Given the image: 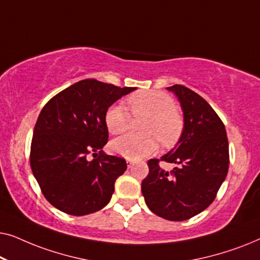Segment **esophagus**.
<instances>
[{
    "label": "esophagus",
    "instance_id": "obj_1",
    "mask_svg": "<svg viewBox=\"0 0 260 260\" xmlns=\"http://www.w3.org/2000/svg\"><path fill=\"white\" fill-rule=\"evenodd\" d=\"M126 163H127V168H131V167H133V161H131V159H126Z\"/></svg>",
    "mask_w": 260,
    "mask_h": 260
}]
</instances>
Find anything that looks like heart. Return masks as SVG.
<instances>
[{"label": "heart", "instance_id": "obj_1", "mask_svg": "<svg viewBox=\"0 0 260 260\" xmlns=\"http://www.w3.org/2000/svg\"><path fill=\"white\" fill-rule=\"evenodd\" d=\"M127 104L134 116H147L141 124V131L144 134H127L113 140L110 147L115 154L140 159L155 152L158 141L163 147H170L179 141L183 118L169 94L154 90L137 92L127 98ZM104 120L110 134L119 135L129 127L130 116L122 104H113L106 110Z\"/></svg>", "mask_w": 260, "mask_h": 260}]
</instances>
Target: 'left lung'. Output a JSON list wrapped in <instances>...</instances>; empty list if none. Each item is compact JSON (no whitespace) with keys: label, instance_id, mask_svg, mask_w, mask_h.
Here are the masks:
<instances>
[{"label":"left lung","instance_id":"8db88e82","mask_svg":"<svg viewBox=\"0 0 260 260\" xmlns=\"http://www.w3.org/2000/svg\"><path fill=\"white\" fill-rule=\"evenodd\" d=\"M168 90L182 106L183 133L172 151L149 159L142 194L156 215L183 221L205 211L216 198L229 172V140L222 120L201 95L183 85ZM162 160L177 167L166 172L159 167Z\"/></svg>","mask_w":260,"mask_h":260}]
</instances>
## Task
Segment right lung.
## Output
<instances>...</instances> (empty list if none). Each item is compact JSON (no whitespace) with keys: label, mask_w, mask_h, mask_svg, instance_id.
<instances>
[{"label":"right lung","mask_w":260,"mask_h":260,"mask_svg":"<svg viewBox=\"0 0 260 260\" xmlns=\"http://www.w3.org/2000/svg\"><path fill=\"white\" fill-rule=\"evenodd\" d=\"M134 90L84 79L41 110L31 138L30 168L55 208L80 216L109 204L126 162L102 150L109 140L104 116L109 106Z\"/></svg>","instance_id":"obj_1"}]
</instances>
